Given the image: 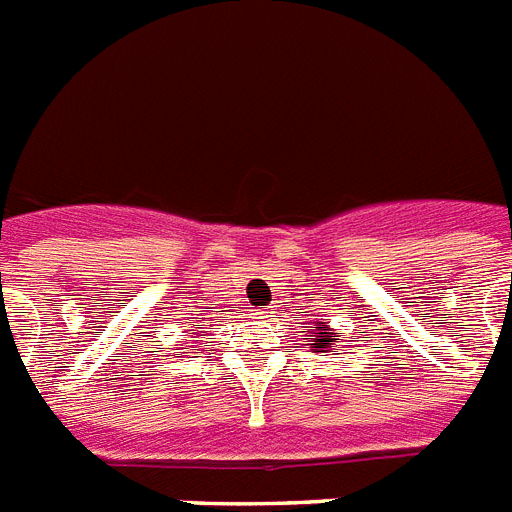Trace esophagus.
<instances>
[{
	"label": "esophagus",
	"instance_id": "34e87169",
	"mask_svg": "<svg viewBox=\"0 0 512 512\" xmlns=\"http://www.w3.org/2000/svg\"><path fill=\"white\" fill-rule=\"evenodd\" d=\"M259 316H261V318H269V310H266V308H261V313H259Z\"/></svg>",
	"mask_w": 512,
	"mask_h": 512
}]
</instances>
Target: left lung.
<instances>
[{
    "label": "left lung",
    "mask_w": 512,
    "mask_h": 512,
    "mask_svg": "<svg viewBox=\"0 0 512 512\" xmlns=\"http://www.w3.org/2000/svg\"><path fill=\"white\" fill-rule=\"evenodd\" d=\"M316 331H318L316 349H326V344L331 342V339H329V329H326V326H316Z\"/></svg>",
    "instance_id": "left-lung-1"
}]
</instances>
